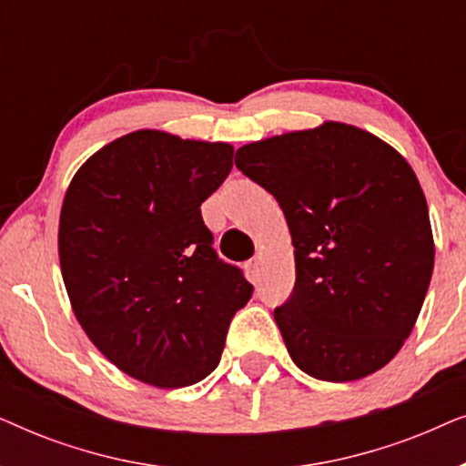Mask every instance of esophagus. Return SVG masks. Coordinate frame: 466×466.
<instances>
[{
  "instance_id": "1",
  "label": "esophagus",
  "mask_w": 466,
  "mask_h": 466,
  "mask_svg": "<svg viewBox=\"0 0 466 466\" xmlns=\"http://www.w3.org/2000/svg\"><path fill=\"white\" fill-rule=\"evenodd\" d=\"M246 271H248V278H250V282H257V279H258V271H260V263H258V260H250V263L246 265Z\"/></svg>"
}]
</instances>
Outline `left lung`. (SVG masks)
Returning <instances> with one entry per match:
<instances>
[{
  "mask_svg": "<svg viewBox=\"0 0 466 466\" xmlns=\"http://www.w3.org/2000/svg\"><path fill=\"white\" fill-rule=\"evenodd\" d=\"M235 165L276 197L295 246V290L273 311L292 362L324 381L380 371L413 330L435 265L411 165L337 120L241 146Z\"/></svg>",
  "mask_w": 466,
  "mask_h": 466,
  "instance_id": "left-lung-1",
  "label": "left lung"
}]
</instances>
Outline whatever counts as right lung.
<instances>
[{"label":"right lung","mask_w":466,"mask_h":466,"mask_svg":"<svg viewBox=\"0 0 466 466\" xmlns=\"http://www.w3.org/2000/svg\"><path fill=\"white\" fill-rule=\"evenodd\" d=\"M233 169V146L139 129L76 171L59 218L66 290L93 346L133 380L193 386L218 367L252 284L222 263L201 203Z\"/></svg>","instance_id":"add662e5"}]
</instances>
